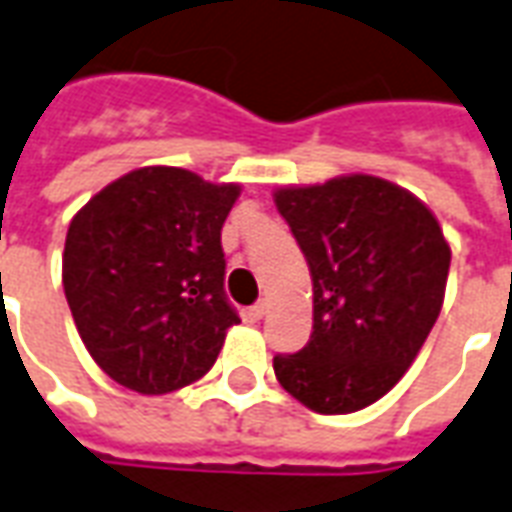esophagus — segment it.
Returning <instances> with one entry per match:
<instances>
[{"label":"esophagus","instance_id":"esophagus-1","mask_svg":"<svg viewBox=\"0 0 512 512\" xmlns=\"http://www.w3.org/2000/svg\"><path fill=\"white\" fill-rule=\"evenodd\" d=\"M264 313H267V307H264V302H256V305H251L248 307V321H253V324H256V321H261V318H264Z\"/></svg>","mask_w":512,"mask_h":512}]
</instances>
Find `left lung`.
<instances>
[{
    "label": "left lung",
    "mask_w": 512,
    "mask_h": 512,
    "mask_svg": "<svg viewBox=\"0 0 512 512\" xmlns=\"http://www.w3.org/2000/svg\"><path fill=\"white\" fill-rule=\"evenodd\" d=\"M313 278V334L272 359L302 405L340 416L397 386L432 332L451 248L432 210L372 175L275 191Z\"/></svg>",
    "instance_id": "1"
}]
</instances>
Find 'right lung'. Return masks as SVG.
I'll return each instance as SVG.
<instances>
[{
	"label": "right lung",
	"instance_id": "right-lung-1",
	"mask_svg": "<svg viewBox=\"0 0 512 512\" xmlns=\"http://www.w3.org/2000/svg\"><path fill=\"white\" fill-rule=\"evenodd\" d=\"M237 183L142 167L69 224L64 294L91 359L121 386L169 394L205 375L240 315L226 299L221 226Z\"/></svg>",
	"mask_w": 512,
	"mask_h": 512
}]
</instances>
